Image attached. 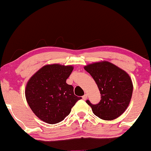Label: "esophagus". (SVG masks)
I'll return each mask as SVG.
<instances>
[{"label": "esophagus", "mask_w": 151, "mask_h": 151, "mask_svg": "<svg viewBox=\"0 0 151 151\" xmlns=\"http://www.w3.org/2000/svg\"><path fill=\"white\" fill-rule=\"evenodd\" d=\"M82 99H84V100H86V99H87V94H86V93H85V94H84V96H82Z\"/></svg>", "instance_id": "1"}]
</instances>
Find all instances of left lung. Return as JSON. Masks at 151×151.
<instances>
[{
	"mask_svg": "<svg viewBox=\"0 0 151 151\" xmlns=\"http://www.w3.org/2000/svg\"><path fill=\"white\" fill-rule=\"evenodd\" d=\"M84 70L94 79L101 93V99L97 104L86 100L93 113L107 121L120 116L129 106L132 96L133 84L129 74L106 61L90 64Z\"/></svg>",
	"mask_w": 151,
	"mask_h": 151,
	"instance_id": "left-lung-1",
	"label": "left lung"
}]
</instances>
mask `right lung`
<instances>
[{
  "instance_id": "1",
  "label": "right lung",
  "mask_w": 151,
  "mask_h": 151,
  "mask_svg": "<svg viewBox=\"0 0 151 151\" xmlns=\"http://www.w3.org/2000/svg\"><path fill=\"white\" fill-rule=\"evenodd\" d=\"M73 70L72 66L59 64L42 67L29 79L25 97L29 106L40 120L58 124L69 115L78 100L74 88L66 83Z\"/></svg>"
}]
</instances>
